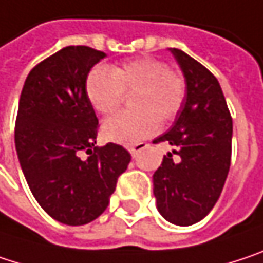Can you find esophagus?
Segmentation results:
<instances>
[{
	"instance_id": "obj_1",
	"label": "esophagus",
	"mask_w": 263,
	"mask_h": 263,
	"mask_svg": "<svg viewBox=\"0 0 263 263\" xmlns=\"http://www.w3.org/2000/svg\"><path fill=\"white\" fill-rule=\"evenodd\" d=\"M147 147H148V144H145V142H139V144L130 145V147H128V151H130V154H132L133 157H136L141 151H144Z\"/></svg>"
}]
</instances>
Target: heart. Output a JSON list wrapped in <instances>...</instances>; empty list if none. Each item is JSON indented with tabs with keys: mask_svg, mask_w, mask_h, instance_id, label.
<instances>
[{
	"mask_svg": "<svg viewBox=\"0 0 263 263\" xmlns=\"http://www.w3.org/2000/svg\"><path fill=\"white\" fill-rule=\"evenodd\" d=\"M92 107L101 115H110L121 106L124 93H132L133 110L104 121L101 132L107 141L135 144L151 136L159 122L166 124L179 115L186 83L180 72L166 69L157 59H136L114 66L110 71L95 66L84 83Z\"/></svg>",
	"mask_w": 263,
	"mask_h": 263,
	"instance_id": "obj_1",
	"label": "heart"
}]
</instances>
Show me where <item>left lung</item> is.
Returning a JSON list of instances; mask_svg holds the SVG:
<instances>
[{
	"instance_id": "obj_1",
	"label": "left lung",
	"mask_w": 263,
	"mask_h": 263,
	"mask_svg": "<svg viewBox=\"0 0 263 263\" xmlns=\"http://www.w3.org/2000/svg\"><path fill=\"white\" fill-rule=\"evenodd\" d=\"M170 51L183 72L186 95L173 127L154 139L173 149L153 174V194L166 221L192 226L221 195L230 168L233 124L214 74L184 51Z\"/></svg>"
}]
</instances>
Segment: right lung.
<instances>
[{
  "label": "right lung",
  "mask_w": 263,
  "mask_h": 263,
  "mask_svg": "<svg viewBox=\"0 0 263 263\" xmlns=\"http://www.w3.org/2000/svg\"><path fill=\"white\" fill-rule=\"evenodd\" d=\"M106 52L66 47L31 69L17 107L15 145L28 187L41 208L66 226H83L103 214L127 170L125 148H98V119L87 100L89 71ZM89 156L82 159L80 153Z\"/></svg>",
  "instance_id": "1"
}]
</instances>
